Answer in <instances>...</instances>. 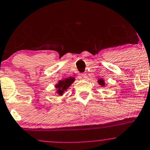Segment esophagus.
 <instances>
[{
	"label": "esophagus",
	"instance_id": "34e87169",
	"mask_svg": "<svg viewBox=\"0 0 150 150\" xmlns=\"http://www.w3.org/2000/svg\"><path fill=\"white\" fill-rule=\"evenodd\" d=\"M87 78V74L86 73H81L79 75V79L81 80H83V79H85Z\"/></svg>",
	"mask_w": 150,
	"mask_h": 150
}]
</instances>
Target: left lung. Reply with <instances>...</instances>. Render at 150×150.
Here are the masks:
<instances>
[{
	"mask_svg": "<svg viewBox=\"0 0 150 150\" xmlns=\"http://www.w3.org/2000/svg\"><path fill=\"white\" fill-rule=\"evenodd\" d=\"M97 82H98V84H100V85L102 86V87L105 86V84H106V83H105V81H104L103 79H99L98 80H97Z\"/></svg>",
	"mask_w": 150,
	"mask_h": 150,
	"instance_id": "obj_1",
	"label": "left lung"
}]
</instances>
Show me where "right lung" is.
<instances>
[{
	"label": "right lung",
	"instance_id": "obj_1",
	"mask_svg": "<svg viewBox=\"0 0 150 150\" xmlns=\"http://www.w3.org/2000/svg\"><path fill=\"white\" fill-rule=\"evenodd\" d=\"M75 81V78H67V79L59 80L57 84H55L56 93L59 96H62L65 91H67V89L69 88L71 84Z\"/></svg>",
	"mask_w": 150,
	"mask_h": 150
}]
</instances>
